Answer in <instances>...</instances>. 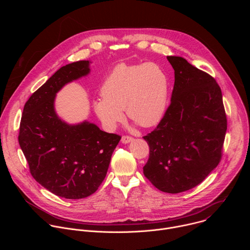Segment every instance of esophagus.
<instances>
[{
	"label": "esophagus",
	"instance_id": "obj_1",
	"mask_svg": "<svg viewBox=\"0 0 250 250\" xmlns=\"http://www.w3.org/2000/svg\"><path fill=\"white\" fill-rule=\"evenodd\" d=\"M132 140H133V138L131 136H129V135H124L122 137V142H123V144H125V145L129 144V142L132 141Z\"/></svg>",
	"mask_w": 250,
	"mask_h": 250
}]
</instances>
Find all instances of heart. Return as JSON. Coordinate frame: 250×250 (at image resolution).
Listing matches in <instances>:
<instances>
[{
    "mask_svg": "<svg viewBox=\"0 0 250 250\" xmlns=\"http://www.w3.org/2000/svg\"><path fill=\"white\" fill-rule=\"evenodd\" d=\"M103 98L93 103L95 114L108 129L127 118L144 127L157 125L164 116L169 95L168 78L163 68L153 62L119 64L101 87Z\"/></svg>",
    "mask_w": 250,
    "mask_h": 250,
    "instance_id": "b5f03b06",
    "label": "heart"
}]
</instances>
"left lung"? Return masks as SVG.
Here are the masks:
<instances>
[{"label": "left lung", "instance_id": "left-lung-1", "mask_svg": "<svg viewBox=\"0 0 250 250\" xmlns=\"http://www.w3.org/2000/svg\"><path fill=\"white\" fill-rule=\"evenodd\" d=\"M175 74L171 103L144 136V174L158 190L177 194L202 183L222 159L228 127L222 90L210 75L180 56H167Z\"/></svg>", "mask_w": 250, "mask_h": 250}]
</instances>
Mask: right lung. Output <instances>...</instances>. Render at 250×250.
<instances>
[{"label":"right lung","instance_id":"obj_1","mask_svg":"<svg viewBox=\"0 0 250 250\" xmlns=\"http://www.w3.org/2000/svg\"><path fill=\"white\" fill-rule=\"evenodd\" d=\"M90 62L67 64L27 100L21 120L19 144L35 181L56 196L83 199L104 181L121 136L83 122L68 125L55 113L56 93L90 73Z\"/></svg>","mask_w":250,"mask_h":250}]
</instances>
